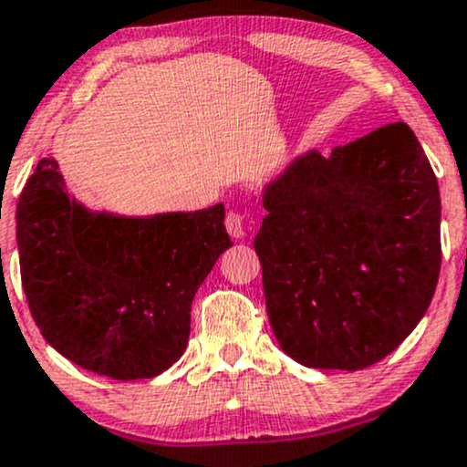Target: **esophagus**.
<instances>
[{
  "label": "esophagus",
  "mask_w": 467,
  "mask_h": 467,
  "mask_svg": "<svg viewBox=\"0 0 467 467\" xmlns=\"http://www.w3.org/2000/svg\"><path fill=\"white\" fill-rule=\"evenodd\" d=\"M225 230L233 239H242L245 234V214L239 213V210H230L225 214Z\"/></svg>",
  "instance_id": "obj_1"
}]
</instances>
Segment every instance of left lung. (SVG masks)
I'll use <instances>...</instances> for the list:
<instances>
[{"label": "left lung", "instance_id": "left-lung-1", "mask_svg": "<svg viewBox=\"0 0 467 467\" xmlns=\"http://www.w3.org/2000/svg\"><path fill=\"white\" fill-rule=\"evenodd\" d=\"M264 208L254 250L285 355L363 370L417 327L441 268V199L408 124L295 159Z\"/></svg>", "mask_w": 467, "mask_h": 467}]
</instances>
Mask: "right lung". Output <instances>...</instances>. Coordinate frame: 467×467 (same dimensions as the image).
<instances>
[{"mask_svg":"<svg viewBox=\"0 0 467 467\" xmlns=\"http://www.w3.org/2000/svg\"><path fill=\"white\" fill-rule=\"evenodd\" d=\"M223 214L90 213L44 157L17 203L22 285L44 339L117 381L161 375L186 350L194 292L233 245Z\"/></svg>","mask_w":467,"mask_h":467,"instance_id":"right-lung-1","label":"right lung"}]
</instances>
